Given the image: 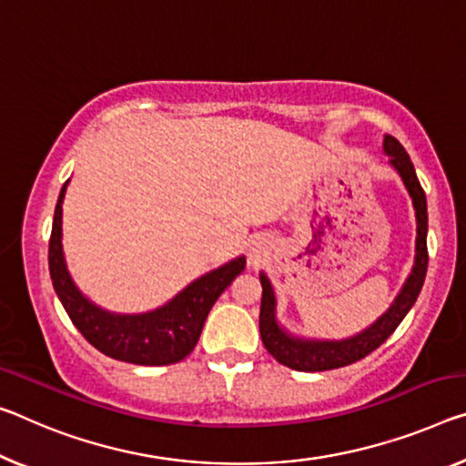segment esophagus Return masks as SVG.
I'll return each instance as SVG.
<instances>
[{
    "instance_id": "34e87169",
    "label": "esophagus",
    "mask_w": 466,
    "mask_h": 466,
    "mask_svg": "<svg viewBox=\"0 0 466 466\" xmlns=\"http://www.w3.org/2000/svg\"><path fill=\"white\" fill-rule=\"evenodd\" d=\"M247 253H248L250 263H261L265 257H268V242H265L263 238H253L248 242Z\"/></svg>"
}]
</instances>
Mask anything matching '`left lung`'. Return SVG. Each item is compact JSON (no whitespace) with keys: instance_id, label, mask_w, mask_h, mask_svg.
I'll return each mask as SVG.
<instances>
[{"instance_id":"1","label":"left lung","mask_w":466,"mask_h":466,"mask_svg":"<svg viewBox=\"0 0 466 466\" xmlns=\"http://www.w3.org/2000/svg\"><path fill=\"white\" fill-rule=\"evenodd\" d=\"M383 153L390 157L398 176H400L406 190L412 198L417 218V242H415V265H412L410 276L406 278L402 290L398 292L392 307L383 313L378 321L371 323L360 334L346 339H307L288 334L276 319V292L261 271L259 279L263 286L261 297V313H259V331L263 346L268 349L278 363L294 369V371H329V369L346 367L365 359L375 349L386 342L394 334V329L400 326V321L415 305L420 288L425 282L427 273V198L420 188L415 166L404 151V147L394 137H383Z\"/></svg>"}]
</instances>
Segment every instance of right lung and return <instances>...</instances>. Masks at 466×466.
<instances>
[{
  "mask_svg": "<svg viewBox=\"0 0 466 466\" xmlns=\"http://www.w3.org/2000/svg\"><path fill=\"white\" fill-rule=\"evenodd\" d=\"M64 184L49 238V273L57 299L74 326L99 352L132 365H174L188 357L198 342L207 315L219 294L245 269V257L205 273L164 307L140 315L109 313L88 300L72 282L62 250Z\"/></svg>",
  "mask_w": 466,
  "mask_h": 466,
  "instance_id": "1",
  "label": "right lung"
}]
</instances>
